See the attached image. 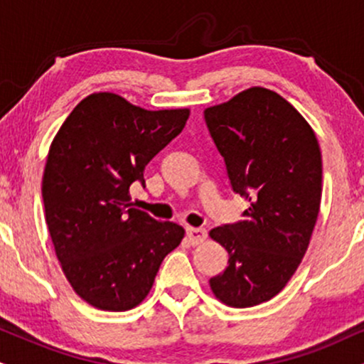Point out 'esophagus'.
<instances>
[{
  "label": "esophagus",
  "instance_id": "obj_1",
  "mask_svg": "<svg viewBox=\"0 0 364 364\" xmlns=\"http://www.w3.org/2000/svg\"><path fill=\"white\" fill-rule=\"evenodd\" d=\"M186 237L190 240V244H201L207 239V230L203 227H186Z\"/></svg>",
  "mask_w": 364,
  "mask_h": 364
}]
</instances>
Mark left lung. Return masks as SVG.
Returning a JSON list of instances; mask_svg holds the SVG:
<instances>
[{"label":"left lung","instance_id":"8db88e82","mask_svg":"<svg viewBox=\"0 0 364 364\" xmlns=\"http://www.w3.org/2000/svg\"><path fill=\"white\" fill-rule=\"evenodd\" d=\"M205 122L232 190L251 203L242 220L210 230L229 252L210 288L225 305L254 307L283 290L307 251L321 208V147L305 118L266 87L207 108Z\"/></svg>","mask_w":364,"mask_h":364}]
</instances>
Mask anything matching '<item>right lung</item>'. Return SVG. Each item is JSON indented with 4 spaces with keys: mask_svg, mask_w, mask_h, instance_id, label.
I'll return each mask as SVG.
<instances>
[{
    "mask_svg": "<svg viewBox=\"0 0 364 364\" xmlns=\"http://www.w3.org/2000/svg\"><path fill=\"white\" fill-rule=\"evenodd\" d=\"M190 110L149 112L95 93L65 118L42 178L46 222L74 291L96 309L124 312L151 291L163 259L185 237L174 222L132 207V183L185 129Z\"/></svg>",
    "mask_w": 364,
    "mask_h": 364,
    "instance_id": "add662e5",
    "label": "right lung"
}]
</instances>
